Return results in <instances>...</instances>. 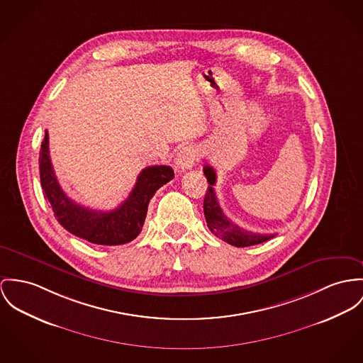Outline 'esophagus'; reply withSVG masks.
<instances>
[{"mask_svg":"<svg viewBox=\"0 0 363 363\" xmlns=\"http://www.w3.org/2000/svg\"><path fill=\"white\" fill-rule=\"evenodd\" d=\"M199 159V150L195 146H184L178 150L177 157H175V164L181 169H191L195 166L196 162Z\"/></svg>","mask_w":363,"mask_h":363,"instance_id":"1","label":"esophagus"}]
</instances>
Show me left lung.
<instances>
[{
	"instance_id": "left-lung-1",
	"label": "left lung",
	"mask_w": 363,
	"mask_h": 363,
	"mask_svg": "<svg viewBox=\"0 0 363 363\" xmlns=\"http://www.w3.org/2000/svg\"><path fill=\"white\" fill-rule=\"evenodd\" d=\"M203 172L208 181V188H207V192L204 196L203 210H204L207 226L214 236L220 238L221 240L235 246V247H247V246L259 245V243L267 242L275 236V235L252 233L250 230H246V229L238 226L236 223H232L223 214V208L220 207V203L216 196L214 185L217 182V174H216L214 168L211 166H204Z\"/></svg>"
}]
</instances>
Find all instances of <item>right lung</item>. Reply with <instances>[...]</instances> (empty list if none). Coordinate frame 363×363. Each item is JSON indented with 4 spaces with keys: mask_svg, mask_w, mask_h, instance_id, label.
<instances>
[{
    "mask_svg": "<svg viewBox=\"0 0 363 363\" xmlns=\"http://www.w3.org/2000/svg\"><path fill=\"white\" fill-rule=\"evenodd\" d=\"M40 179L57 223L72 235L94 245L117 246L134 240L142 230L150 199L174 178L169 166H150L140 171L128 197L112 211H96L73 201L62 191L50 157L48 133L40 149Z\"/></svg>",
    "mask_w": 363,
    "mask_h": 363,
    "instance_id": "right-lung-1",
    "label": "right lung"
}]
</instances>
